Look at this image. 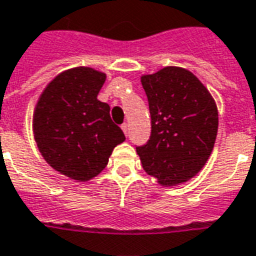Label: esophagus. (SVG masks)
Wrapping results in <instances>:
<instances>
[{"label":"esophagus","mask_w":256,"mask_h":256,"mask_svg":"<svg viewBox=\"0 0 256 256\" xmlns=\"http://www.w3.org/2000/svg\"><path fill=\"white\" fill-rule=\"evenodd\" d=\"M120 128H122V130H123V133H124V136H128V123H123L122 126H120Z\"/></svg>","instance_id":"1"}]
</instances>
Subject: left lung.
Here are the masks:
<instances>
[{
  "instance_id": "obj_1",
  "label": "left lung",
  "mask_w": 256,
  "mask_h": 256,
  "mask_svg": "<svg viewBox=\"0 0 256 256\" xmlns=\"http://www.w3.org/2000/svg\"><path fill=\"white\" fill-rule=\"evenodd\" d=\"M152 132L137 146L146 174L162 186L184 183L204 168L214 146L218 112L206 86L188 70L166 66L141 77Z\"/></svg>"
}]
</instances>
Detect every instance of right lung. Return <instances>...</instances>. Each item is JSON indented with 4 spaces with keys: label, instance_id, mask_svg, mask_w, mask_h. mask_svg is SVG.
<instances>
[{
    "label": "right lung",
    "instance_id": "add662e5",
    "mask_svg": "<svg viewBox=\"0 0 256 256\" xmlns=\"http://www.w3.org/2000/svg\"><path fill=\"white\" fill-rule=\"evenodd\" d=\"M106 74L92 68L62 72L47 85L34 111V137L56 171L78 182L103 171L114 148L126 138L98 100Z\"/></svg>",
    "mask_w": 256,
    "mask_h": 256
}]
</instances>
